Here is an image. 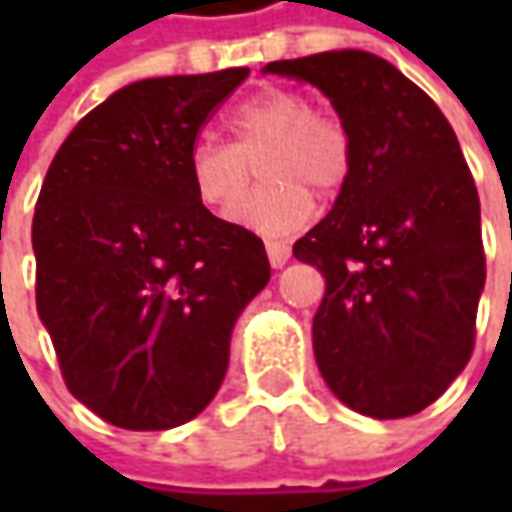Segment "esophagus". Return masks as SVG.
<instances>
[{"label":"esophagus","mask_w":512,"mask_h":512,"mask_svg":"<svg viewBox=\"0 0 512 512\" xmlns=\"http://www.w3.org/2000/svg\"><path fill=\"white\" fill-rule=\"evenodd\" d=\"M267 259L273 267H285L287 259H290V245L287 242H279V239H270L267 242Z\"/></svg>","instance_id":"obj_1"}]
</instances>
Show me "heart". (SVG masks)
Segmentation results:
<instances>
[{
    "label": "heart",
    "mask_w": 512,
    "mask_h": 512,
    "mask_svg": "<svg viewBox=\"0 0 512 512\" xmlns=\"http://www.w3.org/2000/svg\"><path fill=\"white\" fill-rule=\"evenodd\" d=\"M233 142L199 136L187 150V179L196 199L216 213L233 207L253 182V168L267 185L250 193L230 219L259 236H290L313 219L316 196H333L350 179L353 145L344 122L313 110L305 93L265 88L239 102L227 116Z\"/></svg>",
    "instance_id": "b5f03b06"
}]
</instances>
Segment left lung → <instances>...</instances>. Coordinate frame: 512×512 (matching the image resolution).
Wrapping results in <instances>:
<instances>
[{
	"instance_id": "left-lung-1",
	"label": "left lung",
	"mask_w": 512,
	"mask_h": 512,
	"mask_svg": "<svg viewBox=\"0 0 512 512\" xmlns=\"http://www.w3.org/2000/svg\"><path fill=\"white\" fill-rule=\"evenodd\" d=\"M310 82L350 133L333 210L293 245L325 276L313 353L327 387L370 419L433 404L470 362L484 290L479 193L436 102L364 50L270 62Z\"/></svg>"
}]
</instances>
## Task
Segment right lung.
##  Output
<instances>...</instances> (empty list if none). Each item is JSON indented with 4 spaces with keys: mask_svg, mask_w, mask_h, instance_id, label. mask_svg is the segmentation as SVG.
Listing matches in <instances>:
<instances>
[{
    "mask_svg": "<svg viewBox=\"0 0 512 512\" xmlns=\"http://www.w3.org/2000/svg\"><path fill=\"white\" fill-rule=\"evenodd\" d=\"M247 73L116 90L70 130L39 190L36 310L70 393L116 427L199 416L270 279L262 239L213 216L187 179L193 139Z\"/></svg>",
    "mask_w": 512,
    "mask_h": 512,
    "instance_id": "add662e5",
    "label": "right lung"
}]
</instances>
